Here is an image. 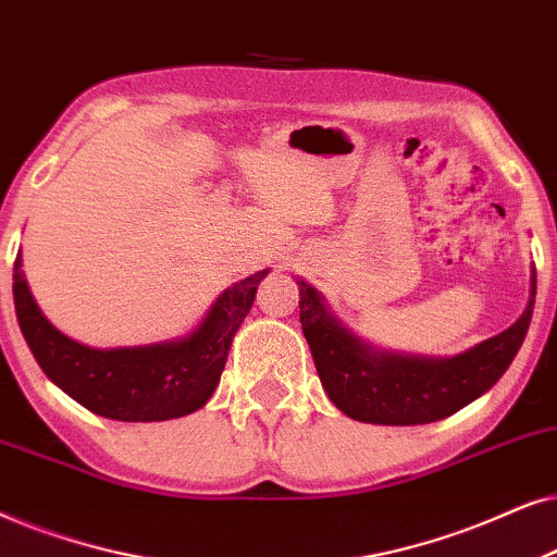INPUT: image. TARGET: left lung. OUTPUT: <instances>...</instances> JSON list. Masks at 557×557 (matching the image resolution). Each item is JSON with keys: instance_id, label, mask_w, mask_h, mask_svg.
I'll list each match as a JSON object with an SVG mask.
<instances>
[{"instance_id": "8db88e82", "label": "left lung", "mask_w": 557, "mask_h": 557, "mask_svg": "<svg viewBox=\"0 0 557 557\" xmlns=\"http://www.w3.org/2000/svg\"><path fill=\"white\" fill-rule=\"evenodd\" d=\"M298 285L302 333L331 403L348 418L374 425H425L473 403L507 372L528 336L537 274L532 267L530 302L520 321L454 359L374 351L333 321L313 287L302 280Z\"/></svg>"}]
</instances>
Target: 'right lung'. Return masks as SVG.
<instances>
[{"label":"right lung","instance_id":"obj_1","mask_svg":"<svg viewBox=\"0 0 557 557\" xmlns=\"http://www.w3.org/2000/svg\"><path fill=\"white\" fill-rule=\"evenodd\" d=\"M267 270L228 287L206 321L183 341L139 348L81 346L48 323L29 293L22 255L14 259V310L29 351L48 380L101 418L158 422L196 412L209 403L224 372L236 329L255 302Z\"/></svg>","mask_w":557,"mask_h":557}]
</instances>
